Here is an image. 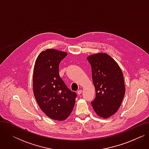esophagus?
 <instances>
[{
	"instance_id": "34e87169",
	"label": "esophagus",
	"mask_w": 149,
	"mask_h": 149,
	"mask_svg": "<svg viewBox=\"0 0 149 149\" xmlns=\"http://www.w3.org/2000/svg\"><path fill=\"white\" fill-rule=\"evenodd\" d=\"M81 93H82V91L81 90H79V91H77V94L78 95H80Z\"/></svg>"
}]
</instances>
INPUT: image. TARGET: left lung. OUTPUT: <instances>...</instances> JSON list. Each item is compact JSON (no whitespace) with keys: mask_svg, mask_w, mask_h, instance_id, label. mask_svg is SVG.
I'll return each mask as SVG.
<instances>
[{"mask_svg":"<svg viewBox=\"0 0 149 149\" xmlns=\"http://www.w3.org/2000/svg\"><path fill=\"white\" fill-rule=\"evenodd\" d=\"M92 68V79L96 97L92 106L96 113L104 118L118 110L125 95L122 70L108 54L98 53L87 58Z\"/></svg>","mask_w":149,"mask_h":149,"instance_id":"1","label":"left lung"}]
</instances>
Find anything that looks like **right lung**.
<instances>
[{
	"mask_svg": "<svg viewBox=\"0 0 149 149\" xmlns=\"http://www.w3.org/2000/svg\"><path fill=\"white\" fill-rule=\"evenodd\" d=\"M68 54L48 49L38 55L33 72V92L41 110L49 118L66 120L71 113L77 93L69 89L59 75V64Z\"/></svg>",
	"mask_w": 149,
	"mask_h": 149,
	"instance_id": "add662e5",
	"label": "right lung"
}]
</instances>
